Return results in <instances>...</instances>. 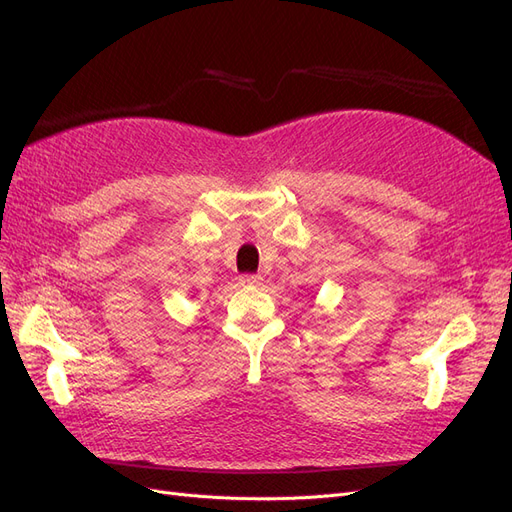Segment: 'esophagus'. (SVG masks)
Listing matches in <instances>:
<instances>
[{
	"instance_id": "obj_1",
	"label": "esophagus",
	"mask_w": 512,
	"mask_h": 512,
	"mask_svg": "<svg viewBox=\"0 0 512 512\" xmlns=\"http://www.w3.org/2000/svg\"><path fill=\"white\" fill-rule=\"evenodd\" d=\"M260 282H262L260 275H241L239 277L241 286H260Z\"/></svg>"
}]
</instances>
